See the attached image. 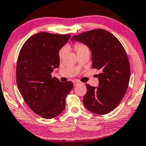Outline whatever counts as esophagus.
<instances>
[{"label": "esophagus", "instance_id": "34e87169", "mask_svg": "<svg viewBox=\"0 0 146 146\" xmlns=\"http://www.w3.org/2000/svg\"><path fill=\"white\" fill-rule=\"evenodd\" d=\"M80 84H81V83L79 82H74V86H77V85H80Z\"/></svg>", "mask_w": 146, "mask_h": 146}]
</instances>
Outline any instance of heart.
Returning a JSON list of instances; mask_svg holds the SVG:
<instances>
[{"label":"heart","mask_w":146,"mask_h":146,"mask_svg":"<svg viewBox=\"0 0 146 146\" xmlns=\"http://www.w3.org/2000/svg\"><path fill=\"white\" fill-rule=\"evenodd\" d=\"M74 50L76 52V54L80 53V52H82L84 51H89V48L86 45L83 44L80 42H77L74 44ZM64 54V50L63 49H62L59 52V56L63 57Z\"/></svg>","instance_id":"obj_1"}]
</instances>
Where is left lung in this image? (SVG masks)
Listing matches in <instances>:
<instances>
[{"mask_svg": "<svg viewBox=\"0 0 146 146\" xmlns=\"http://www.w3.org/2000/svg\"><path fill=\"white\" fill-rule=\"evenodd\" d=\"M71 40L87 45L91 51L92 68L102 71L98 75V87L86 84L83 104L93 113H110L122 100L129 83L130 65L125 49L114 35L103 29L83 32Z\"/></svg>", "mask_w": 146, "mask_h": 146, "instance_id": "1", "label": "left lung"}]
</instances>
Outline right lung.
<instances>
[{
    "label": "right lung",
    "mask_w": 146,
    "mask_h": 146,
    "mask_svg": "<svg viewBox=\"0 0 146 146\" xmlns=\"http://www.w3.org/2000/svg\"><path fill=\"white\" fill-rule=\"evenodd\" d=\"M70 35L40 32L31 36L19 52L16 80L24 100L34 113L45 119L60 114L73 83L52 78L59 66V52Z\"/></svg>",
    "instance_id": "1"
}]
</instances>
